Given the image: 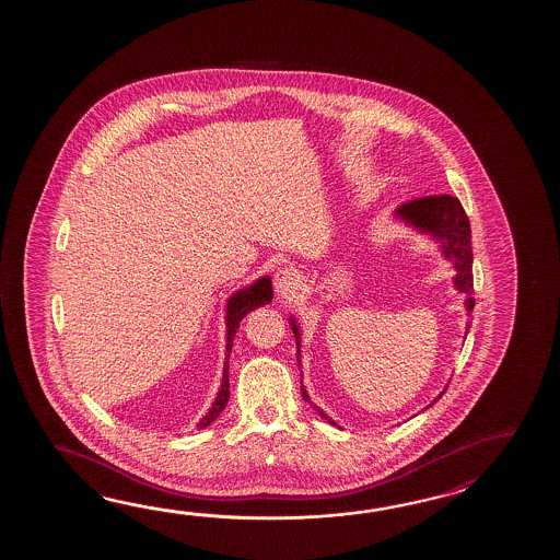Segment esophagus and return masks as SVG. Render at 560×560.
Returning a JSON list of instances; mask_svg holds the SVG:
<instances>
[{
  "label": "esophagus",
  "instance_id": "1",
  "mask_svg": "<svg viewBox=\"0 0 560 560\" xmlns=\"http://www.w3.org/2000/svg\"><path fill=\"white\" fill-rule=\"evenodd\" d=\"M300 285V276L292 268H282L275 276L276 294L280 298L292 296Z\"/></svg>",
  "mask_w": 560,
  "mask_h": 560
}]
</instances>
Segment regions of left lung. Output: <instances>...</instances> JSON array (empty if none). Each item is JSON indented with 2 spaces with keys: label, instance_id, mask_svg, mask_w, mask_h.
<instances>
[{
  "label": "left lung",
  "instance_id": "obj_1",
  "mask_svg": "<svg viewBox=\"0 0 560 560\" xmlns=\"http://www.w3.org/2000/svg\"><path fill=\"white\" fill-rule=\"evenodd\" d=\"M394 220L402 222L405 226L417 230L418 234L422 236H429L441 252L442 260L453 264L454 276L453 284L458 292L465 294V308L466 316L470 318L472 310H475V298H472V236H470V222L466 218L465 208L463 203L458 202V198L453 196H429V198H420L415 202L402 203L400 208L394 210ZM290 322V328L294 332L298 346V369L302 366V360H300V326L294 316L288 318ZM470 324H466V330H468ZM446 393V388L442 390L427 408L434 405L442 394ZM302 396L304 400L314 406L318 410L324 420H328L334 427H338L334 422L332 418L328 417L322 408L312 402L310 394L306 393V386L302 384Z\"/></svg>",
  "mask_w": 560,
  "mask_h": 560
}]
</instances>
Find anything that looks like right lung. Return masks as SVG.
Returning a JSON list of instances; mask_svg holds the SVG:
<instances>
[{
  "mask_svg": "<svg viewBox=\"0 0 560 560\" xmlns=\"http://www.w3.org/2000/svg\"><path fill=\"white\" fill-rule=\"evenodd\" d=\"M275 298V290H272V278L270 276H260L258 280H254L252 284L244 285L236 290L232 296L228 298L226 302V360H224V370H222V384L218 388L214 402L208 408V412L200 418V422L196 424L198 429H206L214 422L215 418L222 415V410L226 408L228 398H230V381H228V360H230V352H232V345H234V336L238 332L240 322L244 320V316L252 312L254 308H260L270 304Z\"/></svg>",
  "mask_w": 560,
  "mask_h": 560,
  "instance_id": "obj_1",
  "label": "right lung"
}]
</instances>
